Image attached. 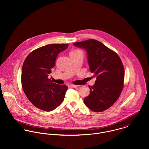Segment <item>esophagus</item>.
I'll use <instances>...</instances> for the list:
<instances>
[{
	"label": "esophagus",
	"mask_w": 149,
	"mask_h": 149,
	"mask_svg": "<svg viewBox=\"0 0 149 149\" xmlns=\"http://www.w3.org/2000/svg\"><path fill=\"white\" fill-rule=\"evenodd\" d=\"M68 86L70 88H76L77 86V85H74V84H68Z\"/></svg>",
	"instance_id": "esophagus-1"
}]
</instances>
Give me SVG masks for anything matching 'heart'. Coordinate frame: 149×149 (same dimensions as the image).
<instances>
[{"label": "heart", "instance_id": "obj_1", "mask_svg": "<svg viewBox=\"0 0 149 149\" xmlns=\"http://www.w3.org/2000/svg\"><path fill=\"white\" fill-rule=\"evenodd\" d=\"M73 52H80V50H76L73 51Z\"/></svg>", "mask_w": 149, "mask_h": 149}]
</instances>
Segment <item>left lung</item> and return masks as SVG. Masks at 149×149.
Instances as JSON below:
<instances>
[{
	"mask_svg": "<svg viewBox=\"0 0 149 149\" xmlns=\"http://www.w3.org/2000/svg\"><path fill=\"white\" fill-rule=\"evenodd\" d=\"M73 44L86 50L90 71L96 78L95 84L89 86L90 94L84 103L94 112L104 111L115 103L123 88L122 62L115 52L97 40L91 39Z\"/></svg>",
	"mask_w": 149,
	"mask_h": 149,
	"instance_id": "obj_1",
	"label": "left lung"
}]
</instances>
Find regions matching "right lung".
<instances>
[{
  "label": "right lung",
  "mask_w": 149,
  "mask_h": 149,
  "mask_svg": "<svg viewBox=\"0 0 149 149\" xmlns=\"http://www.w3.org/2000/svg\"><path fill=\"white\" fill-rule=\"evenodd\" d=\"M68 44H50L38 48L26 58L21 75L23 90L29 100L38 108L51 111L64 101L65 85L52 83L48 78L57 55Z\"/></svg>",
  "instance_id": "add662e5"
}]
</instances>
